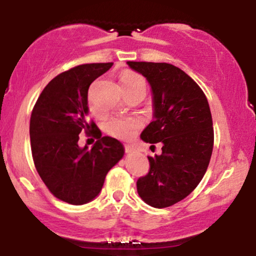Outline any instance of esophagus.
Wrapping results in <instances>:
<instances>
[{
	"label": "esophagus",
	"instance_id": "obj_1",
	"mask_svg": "<svg viewBox=\"0 0 256 256\" xmlns=\"http://www.w3.org/2000/svg\"><path fill=\"white\" fill-rule=\"evenodd\" d=\"M125 152H128V154H132V152H136V149H134L132 146H125Z\"/></svg>",
	"mask_w": 256,
	"mask_h": 256
}]
</instances>
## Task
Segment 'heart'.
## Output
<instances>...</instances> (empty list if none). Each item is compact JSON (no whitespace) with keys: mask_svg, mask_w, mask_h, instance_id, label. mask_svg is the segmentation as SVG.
<instances>
[{"mask_svg":"<svg viewBox=\"0 0 256 256\" xmlns=\"http://www.w3.org/2000/svg\"><path fill=\"white\" fill-rule=\"evenodd\" d=\"M120 83H122V88L124 89L125 94L138 89H146L144 79L134 72L122 73L120 77ZM89 107L92 113H98L91 100H89ZM142 119L138 116H114L106 122L104 131L110 136L128 140L136 134V132L142 128Z\"/></svg>","mask_w":256,"mask_h":256,"instance_id":"b5f03b06","label":"heart"}]
</instances>
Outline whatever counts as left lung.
Here are the masks:
<instances>
[{"label": "left lung", "instance_id": "obj_1", "mask_svg": "<svg viewBox=\"0 0 256 256\" xmlns=\"http://www.w3.org/2000/svg\"><path fill=\"white\" fill-rule=\"evenodd\" d=\"M128 64L152 89V122L140 140L162 144L160 155L148 158L150 170L137 180V192L152 207H170L198 186L210 165L214 143L210 104L201 88L171 64Z\"/></svg>", "mask_w": 256, "mask_h": 256}]
</instances>
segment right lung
I'll use <instances>...</instances> for the list:
<instances>
[{
  "label": "right lung",
  "instance_id": "right-lung-1",
  "mask_svg": "<svg viewBox=\"0 0 256 256\" xmlns=\"http://www.w3.org/2000/svg\"><path fill=\"white\" fill-rule=\"evenodd\" d=\"M113 62L86 64L58 74L44 88L30 120L31 150L36 170L55 198L70 204L92 201L104 178L125 154L116 138L102 136L89 122L88 90ZM96 130L99 140L92 149L78 146L82 130Z\"/></svg>",
  "mask_w": 256,
  "mask_h": 256
}]
</instances>
